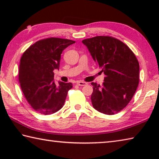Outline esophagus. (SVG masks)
Instances as JSON below:
<instances>
[{
    "label": "esophagus",
    "mask_w": 159,
    "mask_h": 159,
    "mask_svg": "<svg viewBox=\"0 0 159 159\" xmlns=\"http://www.w3.org/2000/svg\"><path fill=\"white\" fill-rule=\"evenodd\" d=\"M87 84H88L85 81H83V80H79V81H77V85H80V86H84Z\"/></svg>",
    "instance_id": "34e87169"
}]
</instances>
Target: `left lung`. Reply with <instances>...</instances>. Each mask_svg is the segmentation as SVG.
I'll use <instances>...</instances> for the list:
<instances>
[{
  "mask_svg": "<svg viewBox=\"0 0 159 159\" xmlns=\"http://www.w3.org/2000/svg\"><path fill=\"white\" fill-rule=\"evenodd\" d=\"M105 77L102 85L92 83L94 108L107 115L121 111L130 102L139 84V61L124 43L109 36L82 41Z\"/></svg>",
  "mask_w": 159,
  "mask_h": 159,
  "instance_id": "left-lung-1",
  "label": "left lung"
}]
</instances>
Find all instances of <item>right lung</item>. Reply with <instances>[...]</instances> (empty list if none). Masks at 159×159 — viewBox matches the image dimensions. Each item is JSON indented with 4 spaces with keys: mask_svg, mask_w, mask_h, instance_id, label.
<instances>
[{
    "mask_svg": "<svg viewBox=\"0 0 159 159\" xmlns=\"http://www.w3.org/2000/svg\"><path fill=\"white\" fill-rule=\"evenodd\" d=\"M72 40L47 38L27 48L20 59L19 82L25 98L39 114L57 112L64 104L71 83L54 81V69H59L61 54Z\"/></svg>",
    "mask_w": 159,
    "mask_h": 159,
    "instance_id": "add662e5",
    "label": "right lung"
}]
</instances>
